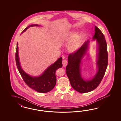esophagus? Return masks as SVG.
<instances>
[{"label":"esophagus","mask_w":121,"mask_h":121,"mask_svg":"<svg viewBox=\"0 0 121 121\" xmlns=\"http://www.w3.org/2000/svg\"><path fill=\"white\" fill-rule=\"evenodd\" d=\"M67 62L66 60H62V65H63V66L65 67L67 65Z\"/></svg>","instance_id":"34e87169"}]
</instances>
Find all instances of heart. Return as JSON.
Masks as SVG:
<instances>
[{"instance_id": "1", "label": "heart", "mask_w": 121, "mask_h": 121, "mask_svg": "<svg viewBox=\"0 0 121 121\" xmlns=\"http://www.w3.org/2000/svg\"><path fill=\"white\" fill-rule=\"evenodd\" d=\"M83 37L84 35L82 32L78 33L76 35L75 32H72L68 36L62 39V40H71L67 45L66 48L68 51L73 52L75 51L78 48L82 40Z\"/></svg>"}]
</instances>
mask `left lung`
<instances>
[{
  "instance_id": "left-lung-1",
  "label": "left lung",
  "mask_w": 121,
  "mask_h": 121,
  "mask_svg": "<svg viewBox=\"0 0 121 121\" xmlns=\"http://www.w3.org/2000/svg\"><path fill=\"white\" fill-rule=\"evenodd\" d=\"M95 35L92 39L96 41L97 70L95 75L90 79H86L81 73L82 60L87 54L90 48L89 40L74 53L68 57V65L66 66V73L70 83L74 90L81 93L91 91L99 85L103 78L108 64L107 45L104 35L100 30L95 26Z\"/></svg>"
}]
</instances>
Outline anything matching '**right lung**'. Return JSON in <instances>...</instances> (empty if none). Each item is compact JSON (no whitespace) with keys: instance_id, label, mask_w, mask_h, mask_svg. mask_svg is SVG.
I'll return each instance as SVG.
<instances>
[{"instance_id":"right-lung-1","label":"right lung","mask_w":121,"mask_h":121,"mask_svg":"<svg viewBox=\"0 0 121 121\" xmlns=\"http://www.w3.org/2000/svg\"><path fill=\"white\" fill-rule=\"evenodd\" d=\"M34 26H41L38 24H31L23 30L22 33L26 31ZM21 33V34H22ZM15 60L18 71L22 78L30 88L41 93H46L51 91L55 87L56 83L55 72L56 70L62 66V58L60 57L53 64H52L39 76H32L26 73L22 69L18 56V43H17L15 54Z\"/></svg>"}]
</instances>
